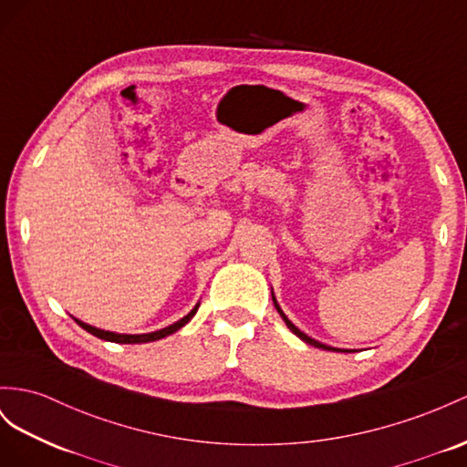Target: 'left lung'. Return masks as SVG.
<instances>
[{"label": "left lung", "mask_w": 467, "mask_h": 467, "mask_svg": "<svg viewBox=\"0 0 467 467\" xmlns=\"http://www.w3.org/2000/svg\"><path fill=\"white\" fill-rule=\"evenodd\" d=\"M272 302H274V307H276L278 309V314L282 316V319H284V324L285 326H288V329L294 333V336H297V337H300L302 341H306V343H309V345H314V348H319V349H326V351H349V349H337V348H329V345H326V343H321V341H317V339H314V337H309V336H306V333L304 331H300V329H297L294 324H292V321L288 319V317H285V314L282 312V307L278 306V302H276V297H274V292H272Z\"/></svg>", "instance_id": "1"}]
</instances>
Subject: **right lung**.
I'll list each match as a JSON object with an SVG mask.
<instances>
[{
	"label": "right lung",
	"mask_w": 467,
	"mask_h": 467,
	"mask_svg": "<svg viewBox=\"0 0 467 467\" xmlns=\"http://www.w3.org/2000/svg\"><path fill=\"white\" fill-rule=\"evenodd\" d=\"M197 309H199V304L193 309H191V312L185 317L175 321V324L167 326L163 329H158V331H151V333H114V331H106V329H99V327H94V326H88V324H85V321H80L77 317H75V321L82 329H87L88 333H92L94 337H100L104 341H112V343H148V341L163 339L167 336H171V333H175L177 329H182L185 324H189L191 317L197 314Z\"/></svg>",
	"instance_id": "right-lung-1"
}]
</instances>
